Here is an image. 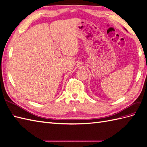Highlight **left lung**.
<instances>
[{"label": "left lung", "mask_w": 147, "mask_h": 147, "mask_svg": "<svg viewBox=\"0 0 147 147\" xmlns=\"http://www.w3.org/2000/svg\"><path fill=\"white\" fill-rule=\"evenodd\" d=\"M125 30H126V29H125Z\"/></svg>", "instance_id": "1"}]
</instances>
